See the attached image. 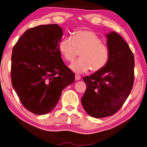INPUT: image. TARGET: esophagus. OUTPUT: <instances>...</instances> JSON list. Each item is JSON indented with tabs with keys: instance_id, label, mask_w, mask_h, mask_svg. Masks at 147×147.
Segmentation results:
<instances>
[{
	"instance_id": "obj_1",
	"label": "esophagus",
	"mask_w": 147,
	"mask_h": 147,
	"mask_svg": "<svg viewBox=\"0 0 147 147\" xmlns=\"http://www.w3.org/2000/svg\"><path fill=\"white\" fill-rule=\"evenodd\" d=\"M75 79L77 80V81H78V80H80V79H81V76H80L79 75H78V74H76V75H75Z\"/></svg>"
}]
</instances>
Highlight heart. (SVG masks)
<instances>
[{
	"mask_svg": "<svg viewBox=\"0 0 147 147\" xmlns=\"http://www.w3.org/2000/svg\"><path fill=\"white\" fill-rule=\"evenodd\" d=\"M63 57L72 62L80 55V58L70 65V68L77 73L90 70L97 72L107 65L110 56L109 47L95 32L87 30L76 31L72 39L64 38L58 45ZM80 53H79V52Z\"/></svg>",
	"mask_w": 147,
	"mask_h": 147,
	"instance_id": "obj_1",
	"label": "heart"
}]
</instances>
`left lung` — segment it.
Here are the masks:
<instances>
[{
  "instance_id": "obj_1",
  "label": "left lung",
  "mask_w": 147,
  "mask_h": 147,
  "mask_svg": "<svg viewBox=\"0 0 147 147\" xmlns=\"http://www.w3.org/2000/svg\"><path fill=\"white\" fill-rule=\"evenodd\" d=\"M110 56L107 65L83 77L87 85L81 98L90 116L102 118L119 110L127 100L134 81V57L128 44L117 33L107 34Z\"/></svg>"
}]
</instances>
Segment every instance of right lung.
I'll use <instances>...</instances> for the list:
<instances>
[{"mask_svg":"<svg viewBox=\"0 0 147 147\" xmlns=\"http://www.w3.org/2000/svg\"><path fill=\"white\" fill-rule=\"evenodd\" d=\"M63 30L57 24L28 29L13 48L11 77L24 107L45 115L56 107L62 90L75 81L58 49Z\"/></svg>","mask_w":147,"mask_h":147,"instance_id":"add662e5","label":"right lung"}]
</instances>
